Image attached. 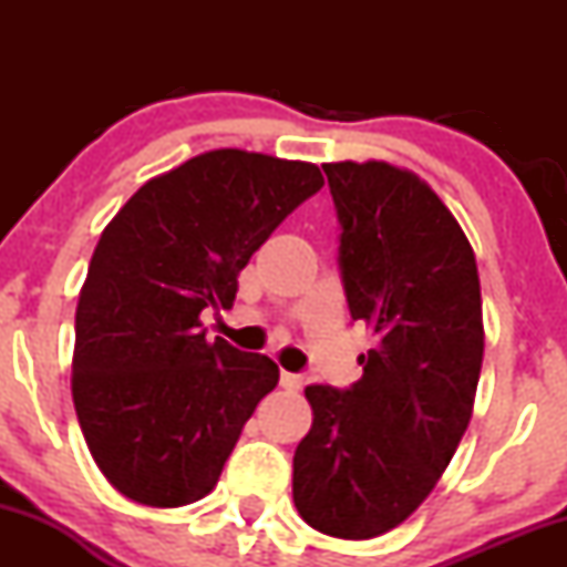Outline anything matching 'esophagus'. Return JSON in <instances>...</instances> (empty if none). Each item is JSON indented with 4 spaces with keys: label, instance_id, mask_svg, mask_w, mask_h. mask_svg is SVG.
Instances as JSON below:
<instances>
[{
    "label": "esophagus",
    "instance_id": "esophagus-1",
    "mask_svg": "<svg viewBox=\"0 0 567 567\" xmlns=\"http://www.w3.org/2000/svg\"><path fill=\"white\" fill-rule=\"evenodd\" d=\"M279 383H282V389H288V392H301L303 375L288 373V370H282V375H279Z\"/></svg>",
    "mask_w": 567,
    "mask_h": 567
}]
</instances>
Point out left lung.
<instances>
[{
  "instance_id": "1",
  "label": "left lung",
  "mask_w": 567,
  "mask_h": 567,
  "mask_svg": "<svg viewBox=\"0 0 567 567\" xmlns=\"http://www.w3.org/2000/svg\"><path fill=\"white\" fill-rule=\"evenodd\" d=\"M322 171L351 320L375 347L347 392L306 386L315 419L292 455V501L315 530L362 542L424 504L470 426L483 298L470 239L424 178L381 159Z\"/></svg>"
}]
</instances>
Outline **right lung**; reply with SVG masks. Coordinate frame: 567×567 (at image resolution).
<instances>
[{"label": "right lung", "mask_w": 567, "mask_h": 567, "mask_svg": "<svg viewBox=\"0 0 567 567\" xmlns=\"http://www.w3.org/2000/svg\"><path fill=\"white\" fill-rule=\"evenodd\" d=\"M322 184L311 162L213 148L146 181L109 220L76 303L71 396L122 496L173 509L216 487L279 368L207 341L199 315L231 309L252 252Z\"/></svg>", "instance_id": "obj_1"}]
</instances>
